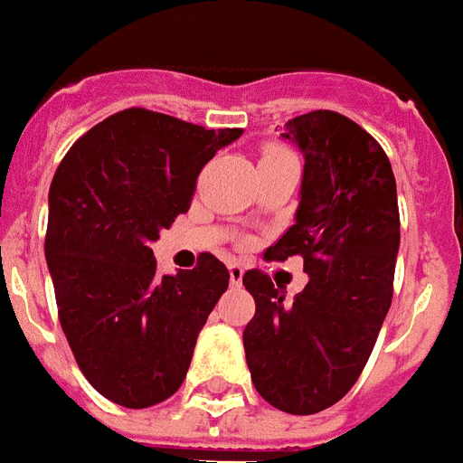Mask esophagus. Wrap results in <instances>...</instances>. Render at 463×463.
I'll list each match as a JSON object with an SVG mask.
<instances>
[{
    "label": "esophagus",
    "instance_id": "34e87169",
    "mask_svg": "<svg viewBox=\"0 0 463 463\" xmlns=\"http://www.w3.org/2000/svg\"><path fill=\"white\" fill-rule=\"evenodd\" d=\"M228 269H231V285H232V288H240V285H242L244 269L240 264H235V261H232V264L228 266Z\"/></svg>",
    "mask_w": 463,
    "mask_h": 463
}]
</instances>
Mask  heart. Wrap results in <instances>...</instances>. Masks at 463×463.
Here are the masks:
<instances>
[{
	"label": "heart",
	"instance_id": "1",
	"mask_svg": "<svg viewBox=\"0 0 463 463\" xmlns=\"http://www.w3.org/2000/svg\"><path fill=\"white\" fill-rule=\"evenodd\" d=\"M283 156H290V152L280 145H266L264 152H261V161H273V159H283Z\"/></svg>",
	"mask_w": 463,
	"mask_h": 463
}]
</instances>
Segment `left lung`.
<instances>
[{
  "label": "left lung",
  "instance_id": "left-lung-1",
  "mask_svg": "<svg viewBox=\"0 0 463 463\" xmlns=\"http://www.w3.org/2000/svg\"><path fill=\"white\" fill-rule=\"evenodd\" d=\"M304 154L295 225L269 259H304L309 283L285 302L259 269L242 276L257 311L242 333L251 383L269 404L307 416L352 390L392 304L400 250L397 183L388 154L352 118L318 109L283 133Z\"/></svg>",
  "mask_w": 463,
  "mask_h": 463
}]
</instances>
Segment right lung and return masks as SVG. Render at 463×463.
Segmentation results:
<instances>
[{"mask_svg":"<svg viewBox=\"0 0 463 463\" xmlns=\"http://www.w3.org/2000/svg\"><path fill=\"white\" fill-rule=\"evenodd\" d=\"M240 135L123 109L56 168L44 257L59 321L82 375L121 407H152L183 385L199 330L228 290L213 254L161 276L149 242L190 209L199 171Z\"/></svg>","mask_w":463,"mask_h":463,"instance_id":"add662e5","label":"right lung"}]
</instances>
